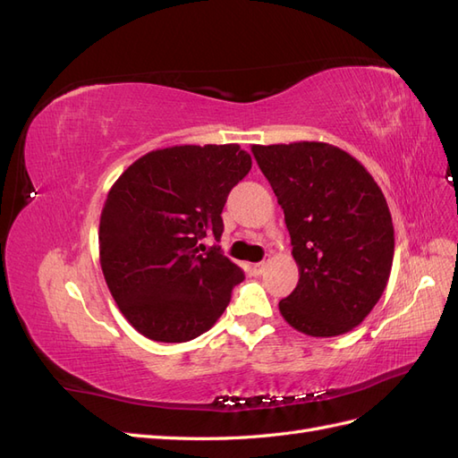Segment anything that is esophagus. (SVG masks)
<instances>
[{"label": "esophagus", "mask_w": 458, "mask_h": 458, "mask_svg": "<svg viewBox=\"0 0 458 458\" xmlns=\"http://www.w3.org/2000/svg\"><path fill=\"white\" fill-rule=\"evenodd\" d=\"M266 267H267V261L263 259V261H259V263H254L252 271H254V275H261L263 271H266Z\"/></svg>", "instance_id": "esophagus-1"}]
</instances>
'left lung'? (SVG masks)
Segmentation results:
<instances>
[{"label":"left lung","mask_w":458,"mask_h":458,"mask_svg":"<svg viewBox=\"0 0 458 458\" xmlns=\"http://www.w3.org/2000/svg\"><path fill=\"white\" fill-rule=\"evenodd\" d=\"M252 152L284 212L300 271L281 315L315 338L350 332L377 306L392 271L394 224L380 187L361 162L328 143Z\"/></svg>","instance_id":"obj_1"}]
</instances>
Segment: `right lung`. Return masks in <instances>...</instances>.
I'll list each match as a JSON object with an SVG mask.
<instances>
[{
  "instance_id": "1",
  "label": "right lung",
  "mask_w": 458,
  "mask_h": 458,
  "mask_svg": "<svg viewBox=\"0 0 458 458\" xmlns=\"http://www.w3.org/2000/svg\"><path fill=\"white\" fill-rule=\"evenodd\" d=\"M250 168L234 143L175 145L147 152L110 187L101 269L122 315L148 340L189 342L229 306L244 273L202 241H219L227 195Z\"/></svg>"
}]
</instances>
